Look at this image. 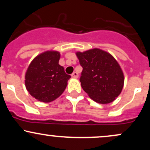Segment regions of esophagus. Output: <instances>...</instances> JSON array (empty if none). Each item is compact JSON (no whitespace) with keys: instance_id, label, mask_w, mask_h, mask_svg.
Returning <instances> with one entry per match:
<instances>
[{"instance_id":"esophagus-1","label":"esophagus","mask_w":150,"mask_h":150,"mask_svg":"<svg viewBox=\"0 0 150 150\" xmlns=\"http://www.w3.org/2000/svg\"><path fill=\"white\" fill-rule=\"evenodd\" d=\"M71 76L74 77V78H77V77H78V74H77V72H73V73H72Z\"/></svg>"}]
</instances>
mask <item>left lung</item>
<instances>
[{
  "label": "left lung",
  "instance_id": "1",
  "mask_svg": "<svg viewBox=\"0 0 150 150\" xmlns=\"http://www.w3.org/2000/svg\"><path fill=\"white\" fill-rule=\"evenodd\" d=\"M82 67L80 81L84 91L99 104L112 102L121 92L123 71L110 53L99 49L76 53Z\"/></svg>",
  "mask_w": 150,
  "mask_h": 150
}]
</instances>
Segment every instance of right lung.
I'll use <instances>...</instances> for the list:
<instances>
[{
    "label": "right lung",
    "instance_id": "1",
    "mask_svg": "<svg viewBox=\"0 0 150 150\" xmlns=\"http://www.w3.org/2000/svg\"><path fill=\"white\" fill-rule=\"evenodd\" d=\"M60 53L46 51L39 55L30 63L25 75V86L32 97L43 102H51L66 88L71 77L58 64Z\"/></svg>",
    "mask_w": 150,
    "mask_h": 150
}]
</instances>
